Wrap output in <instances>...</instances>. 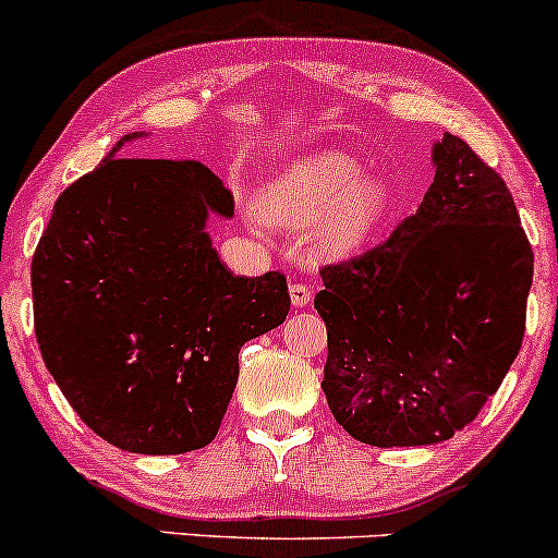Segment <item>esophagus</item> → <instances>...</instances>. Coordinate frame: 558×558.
Masks as SVG:
<instances>
[{"mask_svg": "<svg viewBox=\"0 0 558 558\" xmlns=\"http://www.w3.org/2000/svg\"><path fill=\"white\" fill-rule=\"evenodd\" d=\"M290 298H292V305H295V308H305V305L311 303L313 292H311L308 284H303V281H292Z\"/></svg>", "mask_w": 558, "mask_h": 558, "instance_id": "34e87169", "label": "esophagus"}]
</instances>
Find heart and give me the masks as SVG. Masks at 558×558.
Here are the masks:
<instances>
[{
	"instance_id": "1",
	"label": "heart",
	"mask_w": 558,
	"mask_h": 558,
	"mask_svg": "<svg viewBox=\"0 0 558 558\" xmlns=\"http://www.w3.org/2000/svg\"><path fill=\"white\" fill-rule=\"evenodd\" d=\"M345 153L303 158L266 184L260 213L279 227H311L313 242L331 253L361 247L385 221L390 195L379 179L363 177Z\"/></svg>"
}]
</instances>
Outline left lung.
<instances>
[{
    "mask_svg": "<svg viewBox=\"0 0 558 558\" xmlns=\"http://www.w3.org/2000/svg\"><path fill=\"white\" fill-rule=\"evenodd\" d=\"M435 181L377 247L322 268L324 396L377 448L432 446L474 422L524 337L532 247L506 181L459 136Z\"/></svg>",
    "mask_w": 558,
    "mask_h": 558,
    "instance_id": "8db88e82",
    "label": "left lung"
}]
</instances>
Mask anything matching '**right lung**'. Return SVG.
Segmentation results:
<instances>
[{
    "mask_svg": "<svg viewBox=\"0 0 558 558\" xmlns=\"http://www.w3.org/2000/svg\"><path fill=\"white\" fill-rule=\"evenodd\" d=\"M54 203L31 263L41 359L86 427L131 453L216 437L240 348L290 313L284 274L234 277L205 231L234 197L197 160L116 158Z\"/></svg>",
    "mask_w": 558,
    "mask_h": 558,
    "instance_id": "obj_1",
    "label": "right lung"
}]
</instances>
